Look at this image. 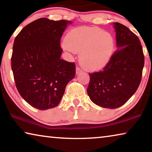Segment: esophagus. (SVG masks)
<instances>
[{"label":"esophagus","instance_id":"34e87169","mask_svg":"<svg viewBox=\"0 0 152 152\" xmlns=\"http://www.w3.org/2000/svg\"><path fill=\"white\" fill-rule=\"evenodd\" d=\"M82 72V69L80 68L79 66H77L76 67V74H79V73H80V72Z\"/></svg>","mask_w":152,"mask_h":152}]
</instances>
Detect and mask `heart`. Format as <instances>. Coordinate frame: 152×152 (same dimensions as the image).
Here are the masks:
<instances>
[{
    "label": "heart",
    "mask_w": 152,
    "mask_h": 152,
    "mask_svg": "<svg viewBox=\"0 0 152 152\" xmlns=\"http://www.w3.org/2000/svg\"><path fill=\"white\" fill-rule=\"evenodd\" d=\"M115 46L111 33L95 27L75 28L68 33L65 40V47L80 53V62L90 70L104 68L112 57Z\"/></svg>",
    "instance_id": "b5f03b06"
}]
</instances>
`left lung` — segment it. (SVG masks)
I'll return each instance as SVG.
<instances>
[{
    "label": "left lung",
    "mask_w": 152,
    "mask_h": 152,
    "mask_svg": "<svg viewBox=\"0 0 152 152\" xmlns=\"http://www.w3.org/2000/svg\"><path fill=\"white\" fill-rule=\"evenodd\" d=\"M117 50L102 70L89 73L87 93L100 107H121L137 91L141 80L144 55L137 35L125 25L115 23Z\"/></svg>",
    "instance_id": "left-lung-1"
}]
</instances>
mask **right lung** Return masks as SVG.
Segmentation results:
<instances>
[{
  "label": "right lung",
  "instance_id": "right-lung-1",
  "mask_svg": "<svg viewBox=\"0 0 152 152\" xmlns=\"http://www.w3.org/2000/svg\"><path fill=\"white\" fill-rule=\"evenodd\" d=\"M67 20L41 18L15 37L11 68L15 85L25 101L39 110L56 107L76 74L74 62L61 59L60 40Z\"/></svg>",
  "mask_w": 152,
  "mask_h": 152
}]
</instances>
